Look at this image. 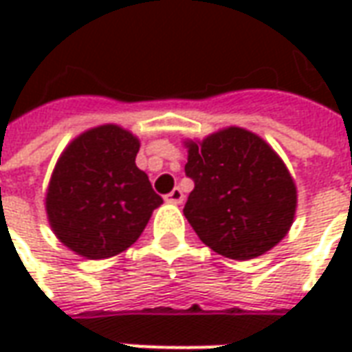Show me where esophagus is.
Here are the masks:
<instances>
[{
    "label": "esophagus",
    "instance_id": "obj_1",
    "mask_svg": "<svg viewBox=\"0 0 352 352\" xmlns=\"http://www.w3.org/2000/svg\"><path fill=\"white\" fill-rule=\"evenodd\" d=\"M183 199L184 194L181 188H173L169 194H166V201H168V204H183Z\"/></svg>",
    "mask_w": 352,
    "mask_h": 352
}]
</instances>
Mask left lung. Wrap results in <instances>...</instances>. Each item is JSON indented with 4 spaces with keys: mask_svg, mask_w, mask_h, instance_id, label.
<instances>
[{
    "mask_svg": "<svg viewBox=\"0 0 352 352\" xmlns=\"http://www.w3.org/2000/svg\"><path fill=\"white\" fill-rule=\"evenodd\" d=\"M184 173L194 190L183 213L198 237L226 258H256L292 224L296 186L272 146L241 128L188 143Z\"/></svg>",
    "mask_w": 352,
    "mask_h": 352,
    "instance_id": "left-lung-1",
    "label": "left lung"
}]
</instances>
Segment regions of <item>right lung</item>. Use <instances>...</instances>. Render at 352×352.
Returning <instances> with one entry per match:
<instances>
[{
  "label": "right lung",
  "mask_w": 352,
  "mask_h": 352,
  "mask_svg": "<svg viewBox=\"0 0 352 352\" xmlns=\"http://www.w3.org/2000/svg\"><path fill=\"white\" fill-rule=\"evenodd\" d=\"M139 141L107 124L82 133L60 156L47 194L58 239L90 260L133 245L164 199L135 166Z\"/></svg>",
  "instance_id": "1"
}]
</instances>
